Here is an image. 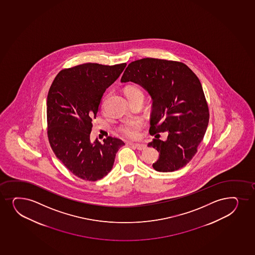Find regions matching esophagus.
<instances>
[{
  "instance_id": "34e87169",
  "label": "esophagus",
  "mask_w": 255,
  "mask_h": 255,
  "mask_svg": "<svg viewBox=\"0 0 255 255\" xmlns=\"http://www.w3.org/2000/svg\"><path fill=\"white\" fill-rule=\"evenodd\" d=\"M132 145L135 147L136 149H138V150H143V149H145V147H146L144 144H139V143H132Z\"/></svg>"
}]
</instances>
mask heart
Instances as JSON below:
<instances>
[{"mask_svg":"<svg viewBox=\"0 0 255 255\" xmlns=\"http://www.w3.org/2000/svg\"><path fill=\"white\" fill-rule=\"evenodd\" d=\"M124 93L126 94L128 100H132L136 97L143 96V92L140 88L135 85H128L124 88ZM104 106V103H103ZM143 128V123L140 120L134 119V120L128 121L121 124L119 131L124 136L128 138L135 139L138 138L140 135V130Z\"/></svg>","mask_w":255,"mask_h":255,"instance_id":"b5f03b06","label":"heart"}]
</instances>
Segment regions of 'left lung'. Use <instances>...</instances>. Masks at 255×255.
Listing matches in <instances>:
<instances>
[{
	"label": "left lung",
	"mask_w": 255,
	"mask_h": 255,
	"mask_svg": "<svg viewBox=\"0 0 255 255\" xmlns=\"http://www.w3.org/2000/svg\"><path fill=\"white\" fill-rule=\"evenodd\" d=\"M121 82L138 83L152 98L149 133L155 138L148 146L159 152L153 168L167 173L185 167L197 152L209 121L208 103L196 74L182 62L145 58L131 62ZM163 131L169 134L167 141L158 138Z\"/></svg>",
	"instance_id": "obj_1"
}]
</instances>
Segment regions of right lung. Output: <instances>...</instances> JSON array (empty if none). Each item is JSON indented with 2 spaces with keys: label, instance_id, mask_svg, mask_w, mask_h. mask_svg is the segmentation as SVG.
<instances>
[{
  "label": "right lung",
  "instance_id": "1",
  "mask_svg": "<svg viewBox=\"0 0 255 255\" xmlns=\"http://www.w3.org/2000/svg\"><path fill=\"white\" fill-rule=\"evenodd\" d=\"M126 63H87L59 71L47 100V137L57 158L74 175L96 181L112 169L118 149L125 143L109 136L91 143L93 120L106 88L119 77Z\"/></svg>",
  "mask_w": 255,
  "mask_h": 255
}]
</instances>
